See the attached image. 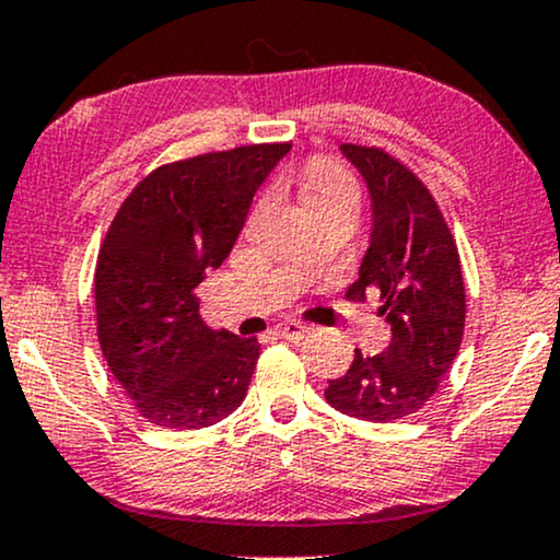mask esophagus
I'll return each instance as SVG.
<instances>
[{
	"label": "esophagus",
	"mask_w": 560,
	"mask_h": 560,
	"mask_svg": "<svg viewBox=\"0 0 560 560\" xmlns=\"http://www.w3.org/2000/svg\"><path fill=\"white\" fill-rule=\"evenodd\" d=\"M275 334H278L280 339H290V342H298V339H303L306 334H311V326L301 324V322H282V324L275 326Z\"/></svg>",
	"instance_id": "34e87169"
}]
</instances>
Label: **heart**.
<instances>
[{
	"label": "heart",
	"mask_w": 560,
	"mask_h": 560,
	"mask_svg": "<svg viewBox=\"0 0 560 560\" xmlns=\"http://www.w3.org/2000/svg\"><path fill=\"white\" fill-rule=\"evenodd\" d=\"M303 195H306V202L354 200L358 187L342 164L331 159H314L303 174Z\"/></svg>",
	"instance_id": "1"
}]
</instances>
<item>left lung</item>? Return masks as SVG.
<instances>
[{"label":"left lung","instance_id":"1","mask_svg":"<svg viewBox=\"0 0 560 560\" xmlns=\"http://www.w3.org/2000/svg\"><path fill=\"white\" fill-rule=\"evenodd\" d=\"M339 149L365 179L373 208L360 278L347 298L381 293L377 311L390 324V345L373 358L354 350L350 370L329 381L324 396L347 417L394 422L430 401L460 350L466 326L460 257L417 174L383 149L354 143Z\"/></svg>","mask_w":560,"mask_h":560}]
</instances>
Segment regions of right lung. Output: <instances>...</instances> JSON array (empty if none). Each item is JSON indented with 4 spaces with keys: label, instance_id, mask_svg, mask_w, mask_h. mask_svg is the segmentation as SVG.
<instances>
[{
    "label": "right lung",
    "instance_id": "add662e5",
    "mask_svg": "<svg viewBox=\"0 0 560 560\" xmlns=\"http://www.w3.org/2000/svg\"><path fill=\"white\" fill-rule=\"evenodd\" d=\"M290 143H254L159 166L133 187L94 270L107 368L151 424L202 430L242 406L259 342L213 331L198 285L242 234L254 192Z\"/></svg>",
    "mask_w": 560,
    "mask_h": 560
}]
</instances>
